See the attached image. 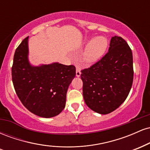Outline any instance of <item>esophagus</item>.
<instances>
[{"label":"esophagus","mask_w":150,"mask_h":150,"mask_svg":"<svg viewBox=\"0 0 150 150\" xmlns=\"http://www.w3.org/2000/svg\"><path fill=\"white\" fill-rule=\"evenodd\" d=\"M81 75V70L80 68H76V76L77 77H80Z\"/></svg>","instance_id":"esophagus-1"}]
</instances>
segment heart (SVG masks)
I'll use <instances>...</instances> for the list:
<instances>
[{
  "label": "heart",
  "instance_id": "obj_1",
  "mask_svg": "<svg viewBox=\"0 0 150 150\" xmlns=\"http://www.w3.org/2000/svg\"><path fill=\"white\" fill-rule=\"evenodd\" d=\"M86 48L82 54V63L87 65H92L97 63L107 49L108 39L103 36H98L94 38H88L84 42Z\"/></svg>",
  "mask_w": 150,
  "mask_h": 150
}]
</instances>
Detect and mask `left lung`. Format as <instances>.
<instances>
[{"label": "left lung", "instance_id": "obj_1", "mask_svg": "<svg viewBox=\"0 0 150 150\" xmlns=\"http://www.w3.org/2000/svg\"><path fill=\"white\" fill-rule=\"evenodd\" d=\"M81 73L87 106L100 114L112 112L124 102L132 85L133 61L130 46L123 38L112 37L108 53Z\"/></svg>", "mask_w": 150, "mask_h": 150}]
</instances>
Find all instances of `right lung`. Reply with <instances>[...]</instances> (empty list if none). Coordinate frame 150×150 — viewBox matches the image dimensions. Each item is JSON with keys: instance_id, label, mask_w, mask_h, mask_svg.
Segmentation results:
<instances>
[{"instance_id": "add662e5", "label": "right lung", "mask_w": 150, "mask_h": 150, "mask_svg": "<svg viewBox=\"0 0 150 150\" xmlns=\"http://www.w3.org/2000/svg\"><path fill=\"white\" fill-rule=\"evenodd\" d=\"M28 40L29 37L25 38L15 52L12 80L15 92L30 112L43 118L54 117L65 108L75 68L57 62L32 65L29 61Z\"/></svg>"}]
</instances>
